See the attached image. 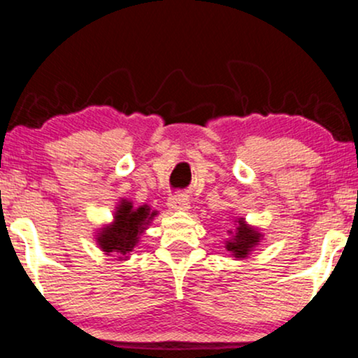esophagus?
<instances>
[{
  "label": "esophagus",
  "mask_w": 358,
  "mask_h": 358,
  "mask_svg": "<svg viewBox=\"0 0 358 358\" xmlns=\"http://www.w3.org/2000/svg\"><path fill=\"white\" fill-rule=\"evenodd\" d=\"M189 199L186 196H172L169 199V209L171 211H178V213H186L189 211Z\"/></svg>",
  "instance_id": "obj_1"
}]
</instances>
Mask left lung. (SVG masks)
Masks as SVG:
<instances>
[{"label":"left lung","instance_id":"1","mask_svg":"<svg viewBox=\"0 0 358 358\" xmlns=\"http://www.w3.org/2000/svg\"><path fill=\"white\" fill-rule=\"evenodd\" d=\"M224 248L236 259H246L253 253L255 248L262 243L264 234L256 226L248 224L243 216L234 217V228L228 231Z\"/></svg>","mask_w":358,"mask_h":358}]
</instances>
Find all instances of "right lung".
<instances>
[{"label": "right lung", "mask_w": 358, "mask_h": 358, "mask_svg": "<svg viewBox=\"0 0 358 358\" xmlns=\"http://www.w3.org/2000/svg\"><path fill=\"white\" fill-rule=\"evenodd\" d=\"M159 211H152L149 204L136 208L130 199L117 203L110 222H105L95 233V241L105 255L113 253L119 262H127L138 239L149 228Z\"/></svg>", "instance_id": "right-lung-1"}]
</instances>
